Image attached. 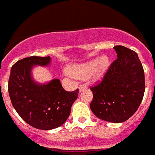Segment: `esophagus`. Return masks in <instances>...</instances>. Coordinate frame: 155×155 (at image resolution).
<instances>
[{
  "instance_id": "1",
  "label": "esophagus",
  "mask_w": 155,
  "mask_h": 155,
  "mask_svg": "<svg viewBox=\"0 0 155 155\" xmlns=\"http://www.w3.org/2000/svg\"><path fill=\"white\" fill-rule=\"evenodd\" d=\"M86 87H86L85 84H81V85L79 86V91H81L82 90H84V88H86Z\"/></svg>"
}]
</instances>
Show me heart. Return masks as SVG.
I'll use <instances>...</instances> for the list:
<instances>
[{
	"label": "heart",
	"instance_id": "1",
	"mask_svg": "<svg viewBox=\"0 0 155 155\" xmlns=\"http://www.w3.org/2000/svg\"><path fill=\"white\" fill-rule=\"evenodd\" d=\"M109 68V60L107 56H101L83 64H75L70 69V73L78 78L87 79L97 82L103 78Z\"/></svg>",
	"mask_w": 155,
	"mask_h": 155
}]
</instances>
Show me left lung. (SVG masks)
Instances as JSON below:
<instances>
[{
	"label": "left lung",
	"mask_w": 155,
	"mask_h": 155,
	"mask_svg": "<svg viewBox=\"0 0 155 155\" xmlns=\"http://www.w3.org/2000/svg\"><path fill=\"white\" fill-rule=\"evenodd\" d=\"M117 59L102 82L91 87L90 108L98 118L115 124L130 119L139 108L145 91L144 71L136 52L123 46L113 47Z\"/></svg>",
	"instance_id": "left-lung-1"
}]
</instances>
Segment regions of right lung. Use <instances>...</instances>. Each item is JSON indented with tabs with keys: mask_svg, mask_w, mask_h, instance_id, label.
Returning <instances> with one entry per match:
<instances>
[{
	"mask_svg": "<svg viewBox=\"0 0 155 155\" xmlns=\"http://www.w3.org/2000/svg\"><path fill=\"white\" fill-rule=\"evenodd\" d=\"M50 63V57L33 56L20 60L12 67L8 81L9 96L18 114L30 126L43 130L65 123L78 94V89L65 91L59 79L44 84L34 80V67H46Z\"/></svg>",
	"mask_w": 155,
	"mask_h": 155,
	"instance_id": "add662e5",
	"label": "right lung"
}]
</instances>
